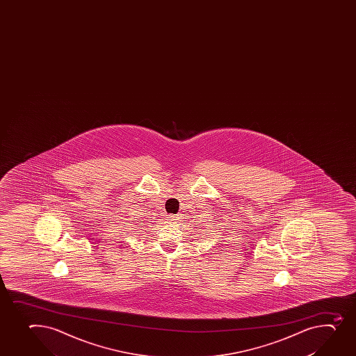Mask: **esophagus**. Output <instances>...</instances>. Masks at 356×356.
I'll list each match as a JSON object with an SVG mask.
<instances>
[{
  "label": "esophagus",
  "mask_w": 356,
  "mask_h": 356,
  "mask_svg": "<svg viewBox=\"0 0 356 356\" xmlns=\"http://www.w3.org/2000/svg\"><path fill=\"white\" fill-rule=\"evenodd\" d=\"M174 219H175V218H174V216H169V217H168L169 222H174Z\"/></svg>",
  "instance_id": "esophagus-1"
}]
</instances>
